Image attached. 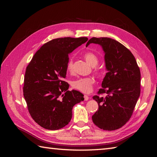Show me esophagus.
I'll use <instances>...</instances> for the list:
<instances>
[{
  "label": "esophagus",
  "mask_w": 157,
  "mask_h": 157,
  "mask_svg": "<svg viewBox=\"0 0 157 157\" xmlns=\"http://www.w3.org/2000/svg\"><path fill=\"white\" fill-rule=\"evenodd\" d=\"M84 100H85V101H87L88 99H89V97L87 96V95H84Z\"/></svg>",
  "instance_id": "34e87169"
}]
</instances>
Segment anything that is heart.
Masks as SVG:
<instances>
[{
	"mask_svg": "<svg viewBox=\"0 0 157 157\" xmlns=\"http://www.w3.org/2000/svg\"><path fill=\"white\" fill-rule=\"evenodd\" d=\"M84 58L86 61V62L90 65L94 67L98 63V58L96 54L92 52H87L84 53ZM73 59H69L67 63V69L69 72L73 71ZM95 72L96 73H99V69L98 68L95 69ZM94 83V79L92 77H85L78 78L73 80L71 82V86L76 90L84 93H89L92 91L93 88V84Z\"/></svg>",
	"mask_w": 157,
	"mask_h": 157,
	"instance_id": "b5f03b06",
	"label": "heart"
}]
</instances>
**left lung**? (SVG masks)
<instances>
[{
    "instance_id": "left-lung-1",
    "label": "left lung",
    "mask_w": 157,
    "mask_h": 157,
    "mask_svg": "<svg viewBox=\"0 0 157 157\" xmlns=\"http://www.w3.org/2000/svg\"><path fill=\"white\" fill-rule=\"evenodd\" d=\"M91 43L101 46L107 71L102 88L93 97L99 108L92 121L101 129L115 130L132 115L140 95V70L134 55L119 42L107 37H93L86 46ZM103 93L106 94L105 97L101 96Z\"/></svg>"
}]
</instances>
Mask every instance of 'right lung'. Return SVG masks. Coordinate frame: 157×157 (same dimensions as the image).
Segmentation results:
<instances>
[{
	"mask_svg": "<svg viewBox=\"0 0 157 157\" xmlns=\"http://www.w3.org/2000/svg\"><path fill=\"white\" fill-rule=\"evenodd\" d=\"M88 40L87 37L58 38L46 42L27 65L23 91L27 109L38 124L56 130L69 124L73 106L84 100L77 90H68L63 80L69 54Z\"/></svg>",
	"mask_w": 157,
	"mask_h": 157,
	"instance_id": "obj_1",
	"label": "right lung"
}]
</instances>
